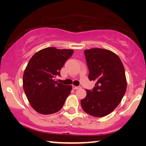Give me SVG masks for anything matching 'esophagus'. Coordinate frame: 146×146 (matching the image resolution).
Wrapping results in <instances>:
<instances>
[{"label": "esophagus", "instance_id": "1", "mask_svg": "<svg viewBox=\"0 0 146 146\" xmlns=\"http://www.w3.org/2000/svg\"><path fill=\"white\" fill-rule=\"evenodd\" d=\"M72 88L74 90H78L79 88H81V86H72Z\"/></svg>", "mask_w": 146, "mask_h": 146}]
</instances>
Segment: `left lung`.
I'll return each mask as SVG.
<instances>
[{"label": "left lung", "instance_id": "obj_1", "mask_svg": "<svg viewBox=\"0 0 146 146\" xmlns=\"http://www.w3.org/2000/svg\"><path fill=\"white\" fill-rule=\"evenodd\" d=\"M88 78L96 82L92 90L81 100L83 110L94 117H104L114 110L121 102L127 82L125 70L118 56L108 50L92 48L84 50Z\"/></svg>", "mask_w": 146, "mask_h": 146}]
</instances>
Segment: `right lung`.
<instances>
[{
    "label": "right lung",
    "instance_id": "obj_1",
    "mask_svg": "<svg viewBox=\"0 0 146 146\" xmlns=\"http://www.w3.org/2000/svg\"><path fill=\"white\" fill-rule=\"evenodd\" d=\"M73 50L48 47L33 55L23 74V88L34 110L41 114L58 111L70 94L72 86L54 81Z\"/></svg>",
    "mask_w": 146,
    "mask_h": 146
}]
</instances>
